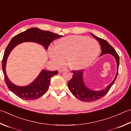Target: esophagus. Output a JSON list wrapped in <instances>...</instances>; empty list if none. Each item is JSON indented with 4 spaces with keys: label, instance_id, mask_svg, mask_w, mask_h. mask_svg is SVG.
<instances>
[{
    "label": "esophagus",
    "instance_id": "esophagus-1",
    "mask_svg": "<svg viewBox=\"0 0 131 131\" xmlns=\"http://www.w3.org/2000/svg\"><path fill=\"white\" fill-rule=\"evenodd\" d=\"M65 69H60L58 70V72L59 73H62V72H63V71H65Z\"/></svg>",
    "mask_w": 131,
    "mask_h": 131
}]
</instances>
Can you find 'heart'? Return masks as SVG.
Returning <instances> with one entry per match:
<instances>
[{
	"instance_id": "heart-1",
	"label": "heart",
	"mask_w": 131,
	"mask_h": 131,
	"mask_svg": "<svg viewBox=\"0 0 131 131\" xmlns=\"http://www.w3.org/2000/svg\"><path fill=\"white\" fill-rule=\"evenodd\" d=\"M96 41L89 37L70 35L56 42L55 47L49 50L50 57L57 66L63 65L68 58V65L73 70L84 69L95 61L100 53Z\"/></svg>"
}]
</instances>
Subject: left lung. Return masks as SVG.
<instances>
[{"instance_id": "obj_1", "label": "left lung", "mask_w": 131, "mask_h": 131, "mask_svg": "<svg viewBox=\"0 0 131 131\" xmlns=\"http://www.w3.org/2000/svg\"><path fill=\"white\" fill-rule=\"evenodd\" d=\"M90 34L99 42L100 44L102 50L100 56L108 53L112 55L115 57L116 63H117V73H116V75L113 81L108 85V86L106 88L99 90V91H94V90L88 88L84 84V80H83L84 73H83L82 70H73V77L72 79L68 83L69 89L76 98L81 101L88 102V103L98 100L99 99L103 97L107 94V93L110 90L111 88L113 85L116 78H117L118 72V67H119V56L116 53L115 50L113 48V47L109 45V43L105 40L95 36L92 33Z\"/></svg>"}]
</instances>
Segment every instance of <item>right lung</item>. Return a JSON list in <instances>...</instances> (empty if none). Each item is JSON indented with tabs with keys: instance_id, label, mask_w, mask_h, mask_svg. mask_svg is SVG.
Here are the masks:
<instances>
[{
	"instance_id": "right-lung-1",
	"label": "right lung",
	"mask_w": 131,
	"mask_h": 131,
	"mask_svg": "<svg viewBox=\"0 0 131 131\" xmlns=\"http://www.w3.org/2000/svg\"><path fill=\"white\" fill-rule=\"evenodd\" d=\"M62 36L49 31L31 28L14 37L4 51L2 60V70L4 80L8 89L16 96L25 100L37 99L43 95L48 90L51 78L58 73V70L48 71L43 70L31 84L25 86H18L13 84L7 77L6 72V62L9 53L16 45L25 42H34L42 45L47 49L50 43Z\"/></svg>"
}]
</instances>
